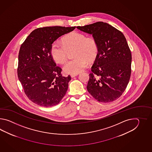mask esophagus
<instances>
[{"label": "esophagus", "instance_id": "obj_1", "mask_svg": "<svg viewBox=\"0 0 152 152\" xmlns=\"http://www.w3.org/2000/svg\"><path fill=\"white\" fill-rule=\"evenodd\" d=\"M77 75H71V77H76V76H77Z\"/></svg>", "mask_w": 152, "mask_h": 152}]
</instances>
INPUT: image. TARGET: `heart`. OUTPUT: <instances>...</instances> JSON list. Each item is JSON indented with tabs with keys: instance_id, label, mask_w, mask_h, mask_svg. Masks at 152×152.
<instances>
[{
	"instance_id": "b5f03b06",
	"label": "heart",
	"mask_w": 152,
	"mask_h": 152,
	"mask_svg": "<svg viewBox=\"0 0 152 152\" xmlns=\"http://www.w3.org/2000/svg\"><path fill=\"white\" fill-rule=\"evenodd\" d=\"M76 48L75 58L65 64L63 69L65 73L77 75L87 67V61H94L97 57L98 47L92 38H87L83 34L73 32L66 36L62 43L55 41L50 47V54L56 62L63 64L67 60L68 50Z\"/></svg>"
}]
</instances>
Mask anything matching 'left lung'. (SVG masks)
Masks as SVG:
<instances>
[{
    "label": "left lung",
    "mask_w": 152,
    "mask_h": 152,
    "mask_svg": "<svg viewBox=\"0 0 152 152\" xmlns=\"http://www.w3.org/2000/svg\"><path fill=\"white\" fill-rule=\"evenodd\" d=\"M77 28L92 35L98 47L89 75L88 92L99 102L116 100L126 90L131 75L132 54L125 36L103 22Z\"/></svg>",
    "instance_id": "obj_1"
}]
</instances>
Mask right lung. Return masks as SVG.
Segmentation results:
<instances>
[{
    "label": "right lung",
    "mask_w": 152,
    "mask_h": 152,
    "mask_svg": "<svg viewBox=\"0 0 152 152\" xmlns=\"http://www.w3.org/2000/svg\"><path fill=\"white\" fill-rule=\"evenodd\" d=\"M75 26H48L34 30L20 48L17 75L26 96L45 107L57 105L68 89L70 75L62 76L50 54V47L59 37Z\"/></svg>",
    "instance_id": "right-lung-1"
}]
</instances>
